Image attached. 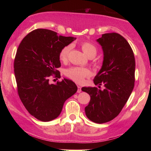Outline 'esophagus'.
<instances>
[{
    "label": "esophagus",
    "mask_w": 151,
    "mask_h": 151,
    "mask_svg": "<svg viewBox=\"0 0 151 151\" xmlns=\"http://www.w3.org/2000/svg\"><path fill=\"white\" fill-rule=\"evenodd\" d=\"M77 88H78V89H77V92L78 93H80L81 91V87L80 86H77Z\"/></svg>",
    "instance_id": "1"
}]
</instances>
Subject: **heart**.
<instances>
[{
	"label": "heart",
	"mask_w": 151,
	"mask_h": 151,
	"mask_svg": "<svg viewBox=\"0 0 151 151\" xmlns=\"http://www.w3.org/2000/svg\"><path fill=\"white\" fill-rule=\"evenodd\" d=\"M81 47L84 53L87 57L95 56L97 52L96 46L89 42H84L81 44ZM71 50V45H66L62 47L60 52V59L62 61H65L68 58L69 53ZM66 75L72 80L78 83L82 82L85 77L90 76V72L87 69L80 68V67H71L66 70Z\"/></svg>",
	"instance_id": "1"
}]
</instances>
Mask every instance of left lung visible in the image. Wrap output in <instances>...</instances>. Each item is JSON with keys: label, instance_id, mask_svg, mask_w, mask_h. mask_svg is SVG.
<instances>
[{"label": "left lung", "instance_id": "obj_1", "mask_svg": "<svg viewBox=\"0 0 151 151\" xmlns=\"http://www.w3.org/2000/svg\"><path fill=\"white\" fill-rule=\"evenodd\" d=\"M96 41L102 47L104 60L93 83L99 88L102 84L105 89L88 86L81 90L91 98L85 107L86 117L96 124H104L119 115L132 93L136 62L131 46L121 35L105 33Z\"/></svg>", "mask_w": 151, "mask_h": 151}]
</instances>
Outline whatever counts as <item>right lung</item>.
<instances>
[{"instance_id": "obj_1", "label": "right lung", "mask_w": 151, "mask_h": 151, "mask_svg": "<svg viewBox=\"0 0 151 151\" xmlns=\"http://www.w3.org/2000/svg\"><path fill=\"white\" fill-rule=\"evenodd\" d=\"M75 37L58 35L54 31L37 29L27 34L19 45L14 61L18 92L25 109L41 121L58 118L67 99L77 92V86L64 78L50 84L52 74L60 77V52Z\"/></svg>"}]
</instances>
